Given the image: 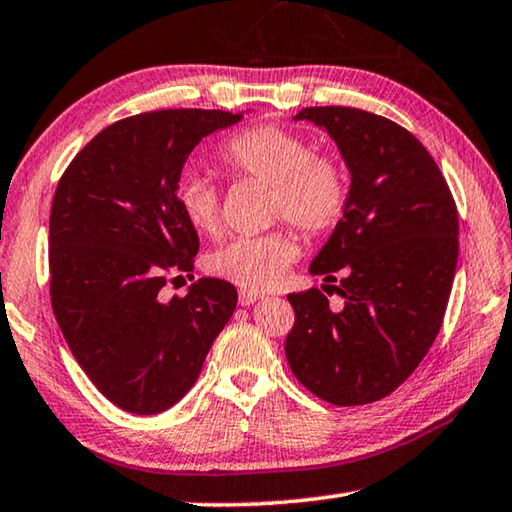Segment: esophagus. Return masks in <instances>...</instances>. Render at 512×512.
I'll use <instances>...</instances> for the list:
<instances>
[{"label":"esophagus","mask_w":512,"mask_h":512,"mask_svg":"<svg viewBox=\"0 0 512 512\" xmlns=\"http://www.w3.org/2000/svg\"><path fill=\"white\" fill-rule=\"evenodd\" d=\"M259 298H264L262 294H257V291H248V289H241L239 291V305H253V303H257Z\"/></svg>","instance_id":"esophagus-1"}]
</instances>
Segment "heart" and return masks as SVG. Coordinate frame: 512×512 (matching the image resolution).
<instances>
[{"mask_svg": "<svg viewBox=\"0 0 512 512\" xmlns=\"http://www.w3.org/2000/svg\"><path fill=\"white\" fill-rule=\"evenodd\" d=\"M221 161L239 180L271 186V218L287 221L307 239L326 237L346 216L351 202L348 168L294 129L262 123L230 136L221 148ZM177 205L186 221L202 234L221 230V198L214 182L198 173L177 182ZM294 234L271 232L237 237L207 257V269L250 291H264L285 278L298 259Z\"/></svg>", "mask_w": 512, "mask_h": 512, "instance_id": "obj_1", "label": "heart"}]
</instances>
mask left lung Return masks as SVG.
Returning <instances> with one entry per match:
<instances>
[{"mask_svg": "<svg viewBox=\"0 0 512 512\" xmlns=\"http://www.w3.org/2000/svg\"><path fill=\"white\" fill-rule=\"evenodd\" d=\"M294 120L335 139L351 202L310 266L328 285L287 296L296 314L287 362L300 385L339 408L380 401L442 328L458 264L456 200L431 152L394 120L353 107H307ZM332 293L339 308L329 307Z\"/></svg>", "mask_w": 512, "mask_h": 512, "instance_id": "8db88e82", "label": "left lung"}]
</instances>
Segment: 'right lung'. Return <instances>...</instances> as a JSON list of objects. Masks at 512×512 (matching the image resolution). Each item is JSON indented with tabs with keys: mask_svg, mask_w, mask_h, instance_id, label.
Returning a JSON list of instances; mask_svg holds the SVG:
<instances>
[{
	"mask_svg": "<svg viewBox=\"0 0 512 512\" xmlns=\"http://www.w3.org/2000/svg\"><path fill=\"white\" fill-rule=\"evenodd\" d=\"M239 120L216 109L136 113L88 141L54 191L56 323L93 385L132 415H157L189 392L237 307V289L216 278L168 303L159 294L193 271L200 248L175 196L184 161Z\"/></svg>",
	"mask_w": 512,
	"mask_h": 512,
	"instance_id": "add662e5",
	"label": "right lung"
}]
</instances>
